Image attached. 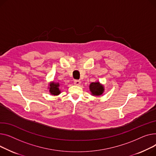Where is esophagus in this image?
<instances>
[{"label": "esophagus", "mask_w": 156, "mask_h": 156, "mask_svg": "<svg viewBox=\"0 0 156 156\" xmlns=\"http://www.w3.org/2000/svg\"><path fill=\"white\" fill-rule=\"evenodd\" d=\"M80 83H81V81L79 80H75L74 81V85H76V86H80Z\"/></svg>", "instance_id": "1"}]
</instances>
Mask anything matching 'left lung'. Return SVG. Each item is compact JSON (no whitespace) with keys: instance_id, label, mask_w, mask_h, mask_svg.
I'll return each mask as SVG.
<instances>
[{"instance_id":"left-lung-1","label":"left lung","mask_w":156,"mask_h":156,"mask_svg":"<svg viewBox=\"0 0 156 156\" xmlns=\"http://www.w3.org/2000/svg\"><path fill=\"white\" fill-rule=\"evenodd\" d=\"M89 90L92 96H99L103 94L105 91V87L103 84H101L99 81H97L91 82L89 84Z\"/></svg>"}]
</instances>
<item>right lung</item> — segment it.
Listing matches in <instances>:
<instances>
[{"label":"right lung","instance_id":"obj_1","mask_svg":"<svg viewBox=\"0 0 156 156\" xmlns=\"http://www.w3.org/2000/svg\"><path fill=\"white\" fill-rule=\"evenodd\" d=\"M60 84L58 82H51L49 84V86L48 87L49 89V92L51 95L53 96H58L61 93V90L59 89Z\"/></svg>","mask_w":156,"mask_h":156}]
</instances>
